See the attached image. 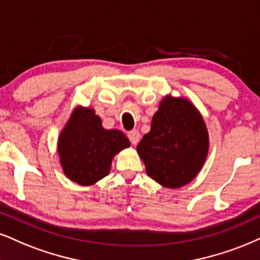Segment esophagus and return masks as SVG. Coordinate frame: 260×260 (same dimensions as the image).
<instances>
[{
  "label": "esophagus",
  "mask_w": 260,
  "mask_h": 260,
  "mask_svg": "<svg viewBox=\"0 0 260 260\" xmlns=\"http://www.w3.org/2000/svg\"><path fill=\"white\" fill-rule=\"evenodd\" d=\"M127 137H129L130 142L133 143L134 146H135V145H137V143H139V141H140V133L137 130H133V131H130L129 134H127Z\"/></svg>",
  "instance_id": "obj_1"
}]
</instances>
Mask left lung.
Masks as SVG:
<instances>
[{
	"instance_id": "8db88e82",
	"label": "left lung",
	"mask_w": 260,
	"mask_h": 260,
	"mask_svg": "<svg viewBox=\"0 0 260 260\" xmlns=\"http://www.w3.org/2000/svg\"><path fill=\"white\" fill-rule=\"evenodd\" d=\"M210 137L200 111L187 98L166 95L153 115L150 131L137 146L147 175L166 188L190 183L201 171Z\"/></svg>"
}]
</instances>
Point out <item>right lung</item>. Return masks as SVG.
<instances>
[{
	"label": "right lung",
	"mask_w": 260,
	"mask_h": 260,
	"mask_svg": "<svg viewBox=\"0 0 260 260\" xmlns=\"http://www.w3.org/2000/svg\"><path fill=\"white\" fill-rule=\"evenodd\" d=\"M130 141L117 129L102 126L94 108L77 106L60 131L57 154L63 175L81 185H92L111 171L112 160Z\"/></svg>",
	"instance_id": "right-lung-1"
}]
</instances>
